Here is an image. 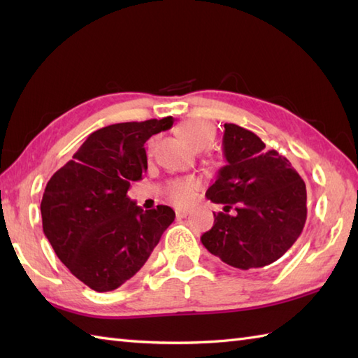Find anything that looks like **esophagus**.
I'll use <instances>...</instances> for the list:
<instances>
[{
    "instance_id": "34e87169",
    "label": "esophagus",
    "mask_w": 358,
    "mask_h": 358,
    "mask_svg": "<svg viewBox=\"0 0 358 358\" xmlns=\"http://www.w3.org/2000/svg\"><path fill=\"white\" fill-rule=\"evenodd\" d=\"M175 215H177V218H185L187 215V210L177 209V210H175Z\"/></svg>"
}]
</instances>
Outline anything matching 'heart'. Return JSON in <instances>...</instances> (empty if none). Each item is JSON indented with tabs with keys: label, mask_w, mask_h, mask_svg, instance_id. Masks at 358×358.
I'll list each match as a JSON object with an SVG mask.
<instances>
[{
	"label": "heart",
	"mask_w": 358,
	"mask_h": 358,
	"mask_svg": "<svg viewBox=\"0 0 358 358\" xmlns=\"http://www.w3.org/2000/svg\"><path fill=\"white\" fill-rule=\"evenodd\" d=\"M178 135L194 150L208 149L215 140V127L203 120H187L177 127ZM200 189V181L196 178H178L167 185V196L177 206H186Z\"/></svg>",
	"instance_id": "b5f03b06"
}]
</instances>
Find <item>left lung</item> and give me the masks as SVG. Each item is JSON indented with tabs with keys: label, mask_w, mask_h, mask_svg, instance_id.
Listing matches in <instances>:
<instances>
[{
	"label": "left lung",
	"mask_w": 358,
	"mask_h": 358,
	"mask_svg": "<svg viewBox=\"0 0 358 358\" xmlns=\"http://www.w3.org/2000/svg\"><path fill=\"white\" fill-rule=\"evenodd\" d=\"M223 154L227 164L206 196L224 208L214 212V226L201 243L232 268H264L300 237L308 215L306 185L286 157L266 149L245 127L224 124Z\"/></svg>",
	"instance_id": "left-lung-1"
}]
</instances>
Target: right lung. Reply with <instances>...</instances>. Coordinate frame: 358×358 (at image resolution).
<instances>
[{
  "label": "right lung",
  "mask_w": 358,
  "mask_h": 358,
  "mask_svg": "<svg viewBox=\"0 0 358 358\" xmlns=\"http://www.w3.org/2000/svg\"><path fill=\"white\" fill-rule=\"evenodd\" d=\"M172 124L166 117L98 129L44 189V235L66 268L96 292L132 278L173 222L169 206L143 210L127 195L148 169L144 143Z\"/></svg>",
  "instance_id": "obj_1"
}]
</instances>
